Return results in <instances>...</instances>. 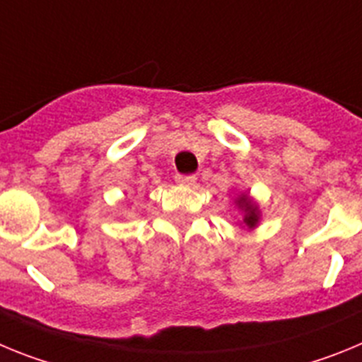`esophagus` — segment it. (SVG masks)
Returning a JSON list of instances; mask_svg holds the SVG:
<instances>
[{
  "instance_id": "obj_1",
  "label": "esophagus",
  "mask_w": 362,
  "mask_h": 362,
  "mask_svg": "<svg viewBox=\"0 0 362 362\" xmlns=\"http://www.w3.org/2000/svg\"><path fill=\"white\" fill-rule=\"evenodd\" d=\"M175 181H177L179 185H183V187H194V185H196V175L177 174L175 175Z\"/></svg>"
}]
</instances>
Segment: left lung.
Returning a JSON list of instances; mask_svg holds the SVG:
<instances>
[{"mask_svg":"<svg viewBox=\"0 0 362 362\" xmlns=\"http://www.w3.org/2000/svg\"><path fill=\"white\" fill-rule=\"evenodd\" d=\"M239 212L243 214L241 228H246L248 232L255 230L261 223V210H259V203L250 196V192H239L235 199H233Z\"/></svg>","mask_w":362,"mask_h":362,"instance_id":"left-lung-1","label":"left lung"}]
</instances>
